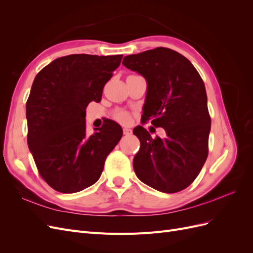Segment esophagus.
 <instances>
[{"mask_svg": "<svg viewBox=\"0 0 253 253\" xmlns=\"http://www.w3.org/2000/svg\"><path fill=\"white\" fill-rule=\"evenodd\" d=\"M124 134L126 136H129L132 134V129L129 127H124Z\"/></svg>", "mask_w": 253, "mask_h": 253, "instance_id": "obj_1", "label": "esophagus"}]
</instances>
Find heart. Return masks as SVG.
Listing matches in <instances>:
<instances>
[{
  "label": "heart",
  "instance_id": "1",
  "mask_svg": "<svg viewBox=\"0 0 253 253\" xmlns=\"http://www.w3.org/2000/svg\"><path fill=\"white\" fill-rule=\"evenodd\" d=\"M115 117L119 121L122 122V124H127L131 120V117H129V114L126 111H118L115 114Z\"/></svg>",
  "mask_w": 253,
  "mask_h": 253
}]
</instances>
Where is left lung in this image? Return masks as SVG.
Listing matches in <instances>:
<instances>
[{
	"instance_id": "8db88e82",
	"label": "left lung",
	"mask_w": 253,
	"mask_h": 253,
	"mask_svg": "<svg viewBox=\"0 0 253 253\" xmlns=\"http://www.w3.org/2000/svg\"><path fill=\"white\" fill-rule=\"evenodd\" d=\"M122 64L147 81L141 120L152 119L167 134L153 139L141 126L133 129L140 140L134 171L160 192H179L194 181L208 157L211 119L204 81L186 57L166 47L126 56Z\"/></svg>"
}]
</instances>
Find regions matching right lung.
Instances as JSON below:
<instances>
[{"instance_id":"1","label":"right lung","mask_w":253,"mask_h":253,"mask_svg":"<svg viewBox=\"0 0 253 253\" xmlns=\"http://www.w3.org/2000/svg\"><path fill=\"white\" fill-rule=\"evenodd\" d=\"M122 55H70L38 73L26 102L27 143L42 178L61 193L82 191L100 178L104 162L122 137L108 119L86 132V106L101 100L104 84Z\"/></svg>"}]
</instances>
